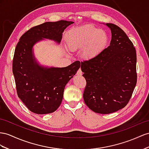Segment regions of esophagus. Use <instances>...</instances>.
I'll list each match as a JSON object with an SVG mask.
<instances>
[{"mask_svg": "<svg viewBox=\"0 0 149 149\" xmlns=\"http://www.w3.org/2000/svg\"><path fill=\"white\" fill-rule=\"evenodd\" d=\"M77 75H82V72L81 68H79V69L77 70Z\"/></svg>", "mask_w": 149, "mask_h": 149, "instance_id": "obj_1", "label": "esophagus"}]
</instances>
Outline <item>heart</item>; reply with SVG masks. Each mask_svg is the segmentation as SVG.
Returning a JSON list of instances; mask_svg holds the SVG:
<instances>
[{
	"label": "heart",
	"mask_w": 149,
	"mask_h": 149,
	"mask_svg": "<svg viewBox=\"0 0 149 149\" xmlns=\"http://www.w3.org/2000/svg\"><path fill=\"white\" fill-rule=\"evenodd\" d=\"M108 41V35L103 29L87 25L72 29L67 34L65 43L69 51L81 49L82 58L91 60L105 48Z\"/></svg>",
	"instance_id": "1"
}]
</instances>
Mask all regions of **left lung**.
<instances>
[{
	"instance_id": "obj_1",
	"label": "left lung",
	"mask_w": 149,
	"mask_h": 149,
	"mask_svg": "<svg viewBox=\"0 0 149 149\" xmlns=\"http://www.w3.org/2000/svg\"><path fill=\"white\" fill-rule=\"evenodd\" d=\"M106 25L111 32L109 46L95 58L81 63L87 82L84 100L89 109L100 114L123 108L130 100L137 80L136 55L132 42L118 26Z\"/></svg>"
}]
</instances>
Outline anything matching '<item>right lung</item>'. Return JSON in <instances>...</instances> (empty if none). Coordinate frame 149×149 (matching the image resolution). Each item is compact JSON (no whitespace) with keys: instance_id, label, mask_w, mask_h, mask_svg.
Instances as JSON below:
<instances>
[{"instance_id":"add662e5","label":"right lung","mask_w":149,"mask_h":149,"mask_svg":"<svg viewBox=\"0 0 149 149\" xmlns=\"http://www.w3.org/2000/svg\"><path fill=\"white\" fill-rule=\"evenodd\" d=\"M74 22L61 20L34 26L22 35L15 49L13 72L18 97L31 112L55 111L63 100L67 84L81 67L75 61L66 67H45L35 59L33 47L43 39L60 44L64 30Z\"/></svg>"}]
</instances>
